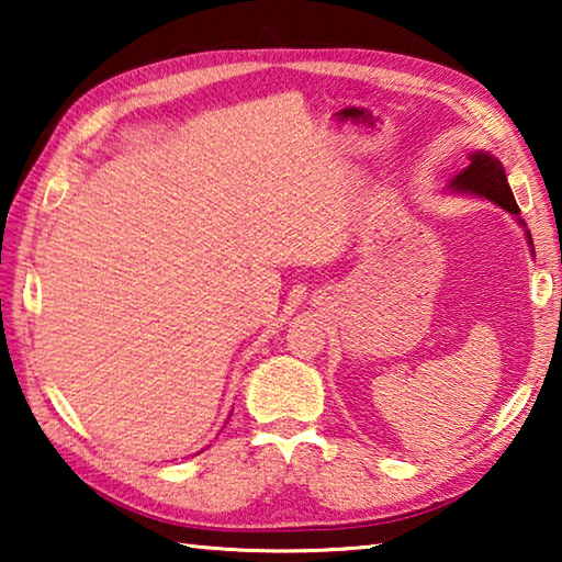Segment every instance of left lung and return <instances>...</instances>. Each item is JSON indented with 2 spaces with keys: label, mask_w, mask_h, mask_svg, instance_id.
Instances as JSON below:
<instances>
[{
  "label": "left lung",
  "mask_w": 562,
  "mask_h": 562,
  "mask_svg": "<svg viewBox=\"0 0 562 562\" xmlns=\"http://www.w3.org/2000/svg\"><path fill=\"white\" fill-rule=\"evenodd\" d=\"M451 188L461 190V193L488 198V201L501 205L503 211L520 215V207L516 203V198H513L510 186L506 180V170H503V166L498 164V158H493L491 154H486V150H475V154H471V164L451 180Z\"/></svg>",
  "instance_id": "8db88e82"
}]
</instances>
